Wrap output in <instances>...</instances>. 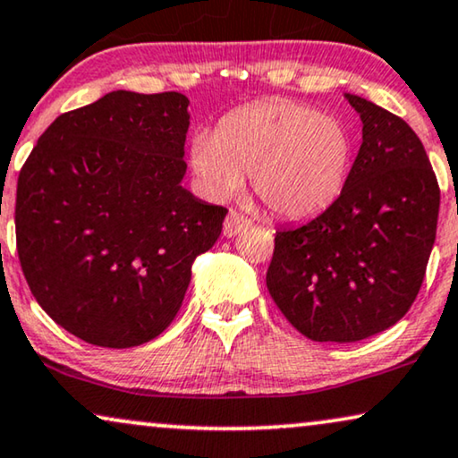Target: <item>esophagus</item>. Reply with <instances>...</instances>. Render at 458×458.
Listing matches in <instances>:
<instances>
[{
    "label": "esophagus",
    "mask_w": 458,
    "mask_h": 458,
    "mask_svg": "<svg viewBox=\"0 0 458 458\" xmlns=\"http://www.w3.org/2000/svg\"><path fill=\"white\" fill-rule=\"evenodd\" d=\"M250 224H253V222H250L249 217H244L242 214H238L236 209H232L230 214L226 216V222H224V236L232 238V236L241 234V232L244 228H249Z\"/></svg>",
    "instance_id": "obj_1"
}]
</instances>
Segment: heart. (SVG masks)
I'll use <instances>...</instances> for the list:
<instances>
[{
  "mask_svg": "<svg viewBox=\"0 0 458 458\" xmlns=\"http://www.w3.org/2000/svg\"><path fill=\"white\" fill-rule=\"evenodd\" d=\"M191 165L209 195L226 199L250 174L257 197L288 220L319 216L340 197L351 167L343 122L294 101H261L228 114L191 140Z\"/></svg>",
  "mask_w": 458,
  "mask_h": 458,
  "instance_id": "obj_1",
  "label": "heart"
}]
</instances>
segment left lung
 <instances>
[{
  "label": "left lung",
  "instance_id": "obj_1",
  "mask_svg": "<svg viewBox=\"0 0 458 458\" xmlns=\"http://www.w3.org/2000/svg\"><path fill=\"white\" fill-rule=\"evenodd\" d=\"M363 143L340 197L305 226L276 232L266 284L284 318L315 343L388 330L420 294L436 241L440 186L407 122L346 95Z\"/></svg>",
  "mask_w": 458,
  "mask_h": 458
}]
</instances>
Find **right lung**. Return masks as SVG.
Listing matches in <instances>:
<instances>
[{
  "label": "right lung",
  "instance_id": "1",
  "mask_svg": "<svg viewBox=\"0 0 458 458\" xmlns=\"http://www.w3.org/2000/svg\"><path fill=\"white\" fill-rule=\"evenodd\" d=\"M189 99L114 91L51 122L16 189V250L43 311L89 344L159 336L228 209L182 189Z\"/></svg>",
  "mask_w": 458,
  "mask_h": 458
}]
</instances>
